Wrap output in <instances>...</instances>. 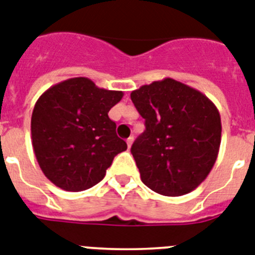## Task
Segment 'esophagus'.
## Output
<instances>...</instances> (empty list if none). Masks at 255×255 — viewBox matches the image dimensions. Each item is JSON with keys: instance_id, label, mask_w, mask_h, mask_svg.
<instances>
[{"instance_id": "esophagus-1", "label": "esophagus", "mask_w": 255, "mask_h": 255, "mask_svg": "<svg viewBox=\"0 0 255 255\" xmlns=\"http://www.w3.org/2000/svg\"><path fill=\"white\" fill-rule=\"evenodd\" d=\"M133 136H131V137H128L127 138V145H128V147H131L132 146V144H133Z\"/></svg>"}]
</instances>
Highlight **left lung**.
Returning a JSON list of instances; mask_svg holds the SVG:
<instances>
[{"instance_id":"obj_1","label":"left lung","mask_w":255,"mask_h":255,"mask_svg":"<svg viewBox=\"0 0 255 255\" xmlns=\"http://www.w3.org/2000/svg\"><path fill=\"white\" fill-rule=\"evenodd\" d=\"M131 100L145 119L144 133L131 147L142 183L168 197L196 189L219 153L217 106L200 91L170 78L142 85Z\"/></svg>"}]
</instances>
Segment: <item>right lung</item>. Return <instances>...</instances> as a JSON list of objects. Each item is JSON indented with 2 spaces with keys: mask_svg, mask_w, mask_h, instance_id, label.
<instances>
[{
  "mask_svg": "<svg viewBox=\"0 0 255 255\" xmlns=\"http://www.w3.org/2000/svg\"><path fill=\"white\" fill-rule=\"evenodd\" d=\"M123 92L108 91L88 78H72L45 91L31 119L32 146L51 183L80 192L102 180L117 154L127 150L109 111Z\"/></svg>",
  "mask_w": 255,
  "mask_h": 255,
  "instance_id": "right-lung-1",
  "label": "right lung"
}]
</instances>
